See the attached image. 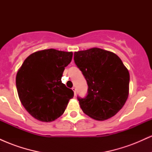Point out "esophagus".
<instances>
[{
    "label": "esophagus",
    "instance_id": "esophagus-1",
    "mask_svg": "<svg viewBox=\"0 0 152 152\" xmlns=\"http://www.w3.org/2000/svg\"><path fill=\"white\" fill-rule=\"evenodd\" d=\"M72 90L74 91V95L76 96V88H75V87H73V88H72Z\"/></svg>",
    "mask_w": 152,
    "mask_h": 152
}]
</instances>
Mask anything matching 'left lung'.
<instances>
[{"label": "left lung", "instance_id": "obj_1", "mask_svg": "<svg viewBox=\"0 0 152 152\" xmlns=\"http://www.w3.org/2000/svg\"><path fill=\"white\" fill-rule=\"evenodd\" d=\"M74 62L88 84L86 96L77 97L83 113L98 121L117 114L128 99L130 78L119 57L92 48L75 52Z\"/></svg>", "mask_w": 152, "mask_h": 152}]
</instances>
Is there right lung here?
Listing matches in <instances>:
<instances>
[{
	"mask_svg": "<svg viewBox=\"0 0 152 152\" xmlns=\"http://www.w3.org/2000/svg\"><path fill=\"white\" fill-rule=\"evenodd\" d=\"M73 53L50 48L31 54L16 74L20 102L33 117L53 121L64 114L74 91L61 82Z\"/></svg>",
	"mask_w": 152,
	"mask_h": 152,
	"instance_id": "add662e5",
	"label": "right lung"
}]
</instances>
